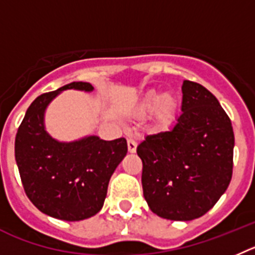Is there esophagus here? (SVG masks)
Instances as JSON below:
<instances>
[{"mask_svg": "<svg viewBox=\"0 0 255 255\" xmlns=\"http://www.w3.org/2000/svg\"><path fill=\"white\" fill-rule=\"evenodd\" d=\"M127 144H128V151L130 153L136 152V148H137V142L132 138H128L127 139Z\"/></svg>", "mask_w": 255, "mask_h": 255, "instance_id": "34e87169", "label": "esophagus"}]
</instances>
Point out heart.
Wrapping results in <instances>:
<instances>
[{
    "label": "heart",
    "mask_w": 255,
    "mask_h": 255,
    "mask_svg": "<svg viewBox=\"0 0 255 255\" xmlns=\"http://www.w3.org/2000/svg\"><path fill=\"white\" fill-rule=\"evenodd\" d=\"M141 109L144 112H155L160 125H169L175 117L176 99L169 93L159 95L156 91H150L144 98Z\"/></svg>",
    "instance_id": "obj_1"
}]
</instances>
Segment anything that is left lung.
<instances>
[{"instance_id": "left-lung-1", "label": "left lung", "mask_w": 255, "mask_h": 255, "mask_svg": "<svg viewBox=\"0 0 255 255\" xmlns=\"http://www.w3.org/2000/svg\"><path fill=\"white\" fill-rule=\"evenodd\" d=\"M182 114L169 130L137 146L148 207L162 219L203 216L225 193L233 176L234 130L219 100L205 86L185 80Z\"/></svg>"}]
</instances>
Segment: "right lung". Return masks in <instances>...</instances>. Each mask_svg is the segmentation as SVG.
<instances>
[{
  "mask_svg": "<svg viewBox=\"0 0 255 255\" xmlns=\"http://www.w3.org/2000/svg\"><path fill=\"white\" fill-rule=\"evenodd\" d=\"M94 90L71 82L42 94L27 108L15 138V159L27 198L40 212L65 221H81L102 210L108 184L127 155V141L86 136L61 142L45 129L48 105L65 90Z\"/></svg>",
  "mask_w": 255,
  "mask_h": 255,
  "instance_id": "add662e5",
  "label": "right lung"
}]
</instances>
